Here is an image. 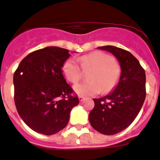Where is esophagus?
<instances>
[{"label": "esophagus", "mask_w": 160, "mask_h": 160, "mask_svg": "<svg viewBox=\"0 0 160 160\" xmlns=\"http://www.w3.org/2000/svg\"><path fill=\"white\" fill-rule=\"evenodd\" d=\"M79 100H80V102H83L84 100V97H83V96H79Z\"/></svg>", "instance_id": "esophagus-1"}]
</instances>
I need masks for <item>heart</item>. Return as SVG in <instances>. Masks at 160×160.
Instances as JSON below:
<instances>
[{"mask_svg": "<svg viewBox=\"0 0 160 160\" xmlns=\"http://www.w3.org/2000/svg\"><path fill=\"white\" fill-rule=\"evenodd\" d=\"M80 64L69 58L62 66V71L69 82L77 84L88 72L89 81L76 84L74 90L80 96H93L100 93H108L118 85L122 75L120 64L111 55L101 51H94L80 58ZM82 67L80 68V67Z\"/></svg>", "mask_w": 160, "mask_h": 160, "instance_id": "heart-1", "label": "heart"}]
</instances>
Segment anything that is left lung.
I'll return each instance as SVG.
<instances>
[{
  "mask_svg": "<svg viewBox=\"0 0 160 160\" xmlns=\"http://www.w3.org/2000/svg\"><path fill=\"white\" fill-rule=\"evenodd\" d=\"M98 48L112 53L120 63L122 75L112 93L93 98L94 107L89 112L93 129L104 135H114L129 127L145 102V72L132 53L114 46Z\"/></svg>",
  "mask_w": 160,
  "mask_h": 160,
  "instance_id": "obj_1",
  "label": "left lung"
}]
</instances>
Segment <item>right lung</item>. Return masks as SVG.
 Wrapping results in <instances>:
<instances>
[{
    "mask_svg": "<svg viewBox=\"0 0 160 160\" xmlns=\"http://www.w3.org/2000/svg\"><path fill=\"white\" fill-rule=\"evenodd\" d=\"M69 50L47 47L29 53L14 74L15 103L25 124L50 136L66 127L79 98L65 80L62 66Z\"/></svg>",
    "mask_w": 160,
    "mask_h": 160,
    "instance_id": "right-lung-1",
    "label": "right lung"
}]
</instances>
